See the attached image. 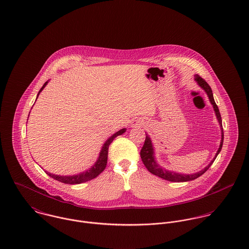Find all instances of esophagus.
<instances>
[{
	"mask_svg": "<svg viewBox=\"0 0 249 249\" xmlns=\"http://www.w3.org/2000/svg\"><path fill=\"white\" fill-rule=\"evenodd\" d=\"M131 124H132V126H133V127H135V126H136V127H138V126H141V125H143V124H142V122H140V121H138V120H133Z\"/></svg>",
	"mask_w": 249,
	"mask_h": 249,
	"instance_id": "esophagus-1",
	"label": "esophagus"
}]
</instances>
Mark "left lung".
<instances>
[{
    "instance_id": "obj_1",
    "label": "left lung",
    "mask_w": 249,
    "mask_h": 249,
    "mask_svg": "<svg viewBox=\"0 0 249 249\" xmlns=\"http://www.w3.org/2000/svg\"><path fill=\"white\" fill-rule=\"evenodd\" d=\"M195 81L196 84L206 92L209 101L211 103V105L213 106V109L215 111V114L217 116V120L219 122L220 128H221V143L219 146V149L215 155V157L213 158V160L210 161V163L206 167H204L202 170L195 173V174H180V173H177L174 171H170L167 170L165 168H163L162 166L160 165L159 162L157 161V158H156V152H155V146L154 143L152 142V139L150 138V136L145 133L146 138H145V142L144 145L140 151V157L141 160L143 161V164L148 169V171L150 173H152L153 175L160 177L165 180L168 181H172V182H185V181H190L194 180L196 178H197L198 177H200L201 175H203L210 166L212 165V163L214 162V160H216L217 156L220 154L221 152V147H222V143H223V130H222V124H221V116L219 108L217 106V104L215 103L214 97H213V92L212 89L210 88V86L205 82V80H203L202 78H200L197 74H195Z\"/></svg>"
}]
</instances>
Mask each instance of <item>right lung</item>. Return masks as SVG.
<instances>
[{"label": "right lung", "mask_w": 249, "mask_h": 249, "mask_svg": "<svg viewBox=\"0 0 249 249\" xmlns=\"http://www.w3.org/2000/svg\"><path fill=\"white\" fill-rule=\"evenodd\" d=\"M50 82V80H48L46 83L43 85V87L41 88V89L39 90L38 94H37V97H36V100L40 94V92L44 89V88L48 85V83ZM30 112V111H29ZM29 116V114H28ZM126 132V128H123L121 130H119L118 132L114 133L112 136H111L110 138H108L104 144L102 145L101 147V150H100V153H99V156L96 160V161L92 164V166H90L89 169H87L86 171L81 172V173H78V174H75V175H72V176H60V175H55V174H52L46 170H44L51 178H54L56 180L60 181V182H63V183H66V184H80V183H83L86 181H89L94 178H96L99 174H101L104 169L106 168L107 165V160H108V150H109V146L112 142V140L116 137L124 134Z\"/></svg>", "instance_id": "right-lung-1"}]
</instances>
